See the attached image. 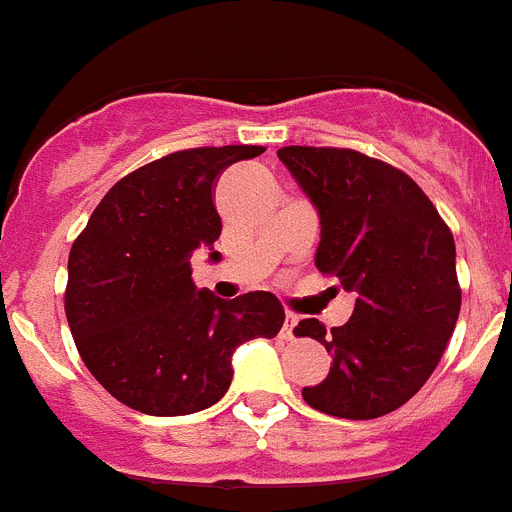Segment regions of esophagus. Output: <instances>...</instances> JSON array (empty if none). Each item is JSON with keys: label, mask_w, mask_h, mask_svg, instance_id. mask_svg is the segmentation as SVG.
I'll return each mask as SVG.
<instances>
[{"label": "esophagus", "mask_w": 512, "mask_h": 512, "mask_svg": "<svg viewBox=\"0 0 512 512\" xmlns=\"http://www.w3.org/2000/svg\"><path fill=\"white\" fill-rule=\"evenodd\" d=\"M295 325H297V315H292V312H287V318H284L282 336H284V338H295Z\"/></svg>", "instance_id": "esophagus-1"}]
</instances>
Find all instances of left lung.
Here are the masks:
<instances>
[{"mask_svg":"<svg viewBox=\"0 0 512 512\" xmlns=\"http://www.w3.org/2000/svg\"><path fill=\"white\" fill-rule=\"evenodd\" d=\"M277 156L320 215L315 266L356 295L346 325L328 333L307 318L295 328L330 354L328 377L302 397L336 418L392 413L428 382L454 333V235L423 189L384 161L310 146Z\"/></svg>","mask_w":512,"mask_h":512,"instance_id":"obj_1","label":"left lung"}]
</instances>
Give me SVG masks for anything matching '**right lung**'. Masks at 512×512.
<instances>
[{
  "label": "right lung",
  "instance_id": "add662e5",
  "mask_svg": "<svg viewBox=\"0 0 512 512\" xmlns=\"http://www.w3.org/2000/svg\"><path fill=\"white\" fill-rule=\"evenodd\" d=\"M261 146L169 153L104 194L71 246L66 320L81 359L112 397L146 415H189L215 405L233 379V354L274 338L284 310L271 292L220 300L197 289V248L217 264L215 179Z\"/></svg>",
  "mask_w": 512,
  "mask_h": 512
}]
</instances>
